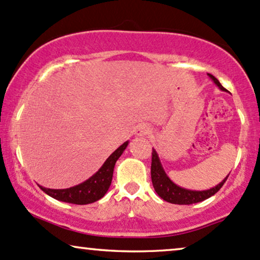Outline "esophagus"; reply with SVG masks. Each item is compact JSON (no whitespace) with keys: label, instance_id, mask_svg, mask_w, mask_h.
<instances>
[{"label":"esophagus","instance_id":"esophagus-1","mask_svg":"<svg viewBox=\"0 0 260 260\" xmlns=\"http://www.w3.org/2000/svg\"><path fill=\"white\" fill-rule=\"evenodd\" d=\"M151 133V127L146 123H141L137 127L136 134L138 137H147Z\"/></svg>","mask_w":260,"mask_h":260}]
</instances>
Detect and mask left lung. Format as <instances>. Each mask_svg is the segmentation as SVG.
Here are the masks:
<instances>
[{
  "label": "left lung",
  "instance_id": "1",
  "mask_svg": "<svg viewBox=\"0 0 260 260\" xmlns=\"http://www.w3.org/2000/svg\"><path fill=\"white\" fill-rule=\"evenodd\" d=\"M210 79L217 85L219 90L225 91V88L222 86L221 83L213 77L212 74H209ZM229 174L226 175L224 179L222 180V182H219L218 185L210 189L205 190H192L183 188V187L177 186L176 183H174L172 180L169 179L167 173L164 172L162 163H160V159L158 157V153L157 151L152 149V162H151V180H152L153 188L156 190V193L158 194L160 198L166 202L172 203V204H179V205H189V204H196L199 202H203V200L210 198L215 193H217L221 187L224 185V182L228 179Z\"/></svg>",
  "mask_w": 260,
  "mask_h": 260
}]
</instances>
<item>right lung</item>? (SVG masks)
Here are the masks:
<instances>
[{
    "label": "right lung",
    "mask_w": 260,
    "mask_h": 260,
    "mask_svg": "<svg viewBox=\"0 0 260 260\" xmlns=\"http://www.w3.org/2000/svg\"><path fill=\"white\" fill-rule=\"evenodd\" d=\"M128 145V141L124 143L120 147H117L113 153L108 157L103 166L98 169L96 174H93L90 179L86 181L79 183L74 187L64 189H52L45 188V187L39 186L43 192L47 193L51 198L60 200V202L77 204V205H86L97 202L101 198L106 196V193L109 189L111 185V180H113L114 167L116 160L120 158L121 154L126 150Z\"/></svg>",
    "instance_id": "1"
}]
</instances>
